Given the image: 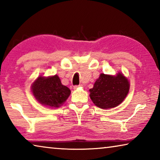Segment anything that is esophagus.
I'll list each match as a JSON object with an SVG mask.
<instances>
[{
	"instance_id": "obj_1",
	"label": "esophagus",
	"mask_w": 160,
	"mask_h": 160,
	"mask_svg": "<svg viewBox=\"0 0 160 160\" xmlns=\"http://www.w3.org/2000/svg\"><path fill=\"white\" fill-rule=\"evenodd\" d=\"M82 85H75L74 86V89H78V88H80V87H82Z\"/></svg>"
}]
</instances>
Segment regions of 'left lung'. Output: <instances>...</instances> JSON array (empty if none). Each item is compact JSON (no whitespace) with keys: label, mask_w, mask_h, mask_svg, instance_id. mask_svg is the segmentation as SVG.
Segmentation results:
<instances>
[{"label":"left lung","mask_w":160,"mask_h":160,"mask_svg":"<svg viewBox=\"0 0 160 160\" xmlns=\"http://www.w3.org/2000/svg\"><path fill=\"white\" fill-rule=\"evenodd\" d=\"M130 88L128 80L121 73L116 75L100 74L90 90L92 101L101 109H112L121 104L128 94Z\"/></svg>","instance_id":"1"}]
</instances>
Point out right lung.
<instances>
[{"label": "right lung", "mask_w": 160, "mask_h": 160, "mask_svg": "<svg viewBox=\"0 0 160 160\" xmlns=\"http://www.w3.org/2000/svg\"><path fill=\"white\" fill-rule=\"evenodd\" d=\"M32 92L40 104L52 108H58L66 101L70 90L62 85L57 75L49 77L39 76L32 83Z\"/></svg>", "instance_id": "add662e5"}]
</instances>
